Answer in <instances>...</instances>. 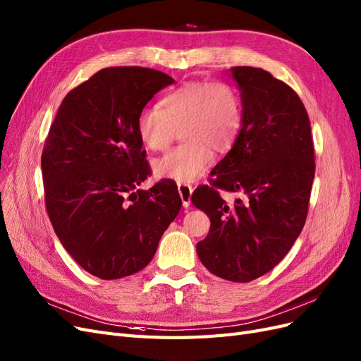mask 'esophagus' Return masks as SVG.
Returning <instances> with one entry per match:
<instances>
[{
  "label": "esophagus",
  "instance_id": "obj_1",
  "mask_svg": "<svg viewBox=\"0 0 361 361\" xmlns=\"http://www.w3.org/2000/svg\"><path fill=\"white\" fill-rule=\"evenodd\" d=\"M178 190L180 194V199H182V204L183 207H188L191 203V194H192V187L190 183H179L178 185Z\"/></svg>",
  "mask_w": 361,
  "mask_h": 361
}]
</instances>
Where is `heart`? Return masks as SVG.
Segmentation results:
<instances>
[{
	"mask_svg": "<svg viewBox=\"0 0 361 361\" xmlns=\"http://www.w3.org/2000/svg\"><path fill=\"white\" fill-rule=\"evenodd\" d=\"M244 122L241 94L226 81H188L164 94L158 108L137 118L138 137L152 152H164L179 137L185 140L154 164L158 178L192 182L212 166L214 150L228 154Z\"/></svg>",
	"mask_w": 361,
	"mask_h": 361,
	"instance_id": "obj_1",
	"label": "heart"
}]
</instances>
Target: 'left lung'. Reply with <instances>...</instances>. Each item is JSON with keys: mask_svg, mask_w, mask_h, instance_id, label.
<instances>
[{"mask_svg": "<svg viewBox=\"0 0 361 361\" xmlns=\"http://www.w3.org/2000/svg\"><path fill=\"white\" fill-rule=\"evenodd\" d=\"M244 122L235 147L191 202L211 220L202 264L224 280L262 277L288 255L309 212L314 149L309 114L292 87L260 68L232 69ZM241 193L231 205L221 191Z\"/></svg>", "mask_w": 361, "mask_h": 361, "instance_id": "obj_1", "label": "left lung"}]
</instances>
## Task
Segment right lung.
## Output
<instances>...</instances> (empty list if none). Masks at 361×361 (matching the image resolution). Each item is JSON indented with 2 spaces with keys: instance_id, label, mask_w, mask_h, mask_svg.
I'll use <instances>...</instances> for the list:
<instances>
[{
  "instance_id": "obj_1",
  "label": "right lung",
  "mask_w": 361,
  "mask_h": 361,
  "mask_svg": "<svg viewBox=\"0 0 361 361\" xmlns=\"http://www.w3.org/2000/svg\"><path fill=\"white\" fill-rule=\"evenodd\" d=\"M164 72L116 66L76 85L59 108L42 152L45 206L60 243L90 274L122 279L143 269L180 211L178 185L150 174L137 118Z\"/></svg>"
}]
</instances>
